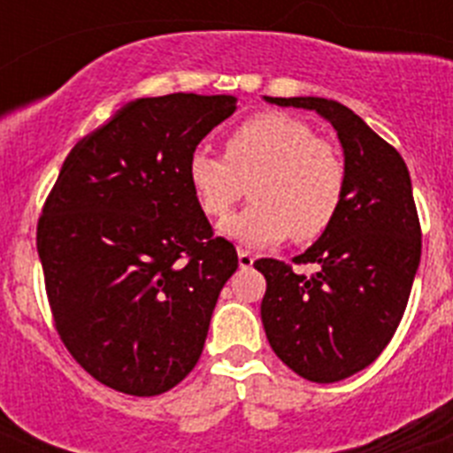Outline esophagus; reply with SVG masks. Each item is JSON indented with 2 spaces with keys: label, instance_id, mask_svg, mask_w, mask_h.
<instances>
[{
  "label": "esophagus",
  "instance_id": "esophagus-1",
  "mask_svg": "<svg viewBox=\"0 0 453 453\" xmlns=\"http://www.w3.org/2000/svg\"><path fill=\"white\" fill-rule=\"evenodd\" d=\"M238 265L242 267V270H247V267L254 265V256H251V251L238 250Z\"/></svg>",
  "mask_w": 453,
  "mask_h": 453
}]
</instances>
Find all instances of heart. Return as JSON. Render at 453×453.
Masks as SVG:
<instances>
[{"mask_svg":"<svg viewBox=\"0 0 453 453\" xmlns=\"http://www.w3.org/2000/svg\"><path fill=\"white\" fill-rule=\"evenodd\" d=\"M188 181L208 218L229 215L250 183L254 203L219 231L258 250L288 235L311 242L329 229L345 202L347 165L338 147L318 138L306 119L267 111L226 135L224 156L192 151Z\"/></svg>","mask_w":453,"mask_h":453,"instance_id":"1","label":"heart"}]
</instances>
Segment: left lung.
Wrapping results in <instances>:
<instances>
[{
  "mask_svg": "<svg viewBox=\"0 0 453 453\" xmlns=\"http://www.w3.org/2000/svg\"><path fill=\"white\" fill-rule=\"evenodd\" d=\"M276 106L318 111L338 131L347 192L338 218L295 265L276 258L254 267L267 281L261 319L274 354L315 383L342 381L379 358L406 311L422 254L411 174L399 151L354 111L324 97H265Z\"/></svg>",
  "mask_w": 453,
  "mask_h": 453,
  "instance_id": "1",
  "label": "left lung"
}]
</instances>
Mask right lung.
I'll return each instance as SVG.
<instances>
[{"label":"right lung","instance_id":"obj_1","mask_svg":"<svg viewBox=\"0 0 453 453\" xmlns=\"http://www.w3.org/2000/svg\"><path fill=\"white\" fill-rule=\"evenodd\" d=\"M235 111L231 95L124 104L72 147L38 219L54 326L99 383L154 397L197 365L238 270L188 181V158Z\"/></svg>","mask_w":453,"mask_h":453}]
</instances>
